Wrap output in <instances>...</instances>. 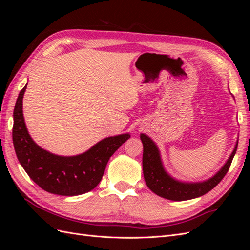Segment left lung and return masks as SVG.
Here are the masks:
<instances>
[{"mask_svg":"<svg viewBox=\"0 0 250 250\" xmlns=\"http://www.w3.org/2000/svg\"><path fill=\"white\" fill-rule=\"evenodd\" d=\"M141 140L144 148L143 173L146 185L156 195L174 201H184L197 198L213 190L223 179L225 174L228 173L238 148L237 142L236 147H234L228 162L213 177L206 181H202V183H183V181L172 178L166 172L162 163L160 151H158L155 143L144 133L141 134Z\"/></svg>","mask_w":250,"mask_h":250,"instance_id":"1","label":"left lung"}]
</instances>
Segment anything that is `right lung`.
I'll return each mask as SVG.
<instances>
[{
	"label": "right lung",
	"instance_id": "right-lung-1",
	"mask_svg": "<svg viewBox=\"0 0 250 250\" xmlns=\"http://www.w3.org/2000/svg\"><path fill=\"white\" fill-rule=\"evenodd\" d=\"M26 87L27 84L21 90L14 106L12 128L13 146L21 167L36 185L49 193L76 196L92 191L101 181L110 156L130 134L104 139L79 155L53 154L37 145L27 130L22 115Z\"/></svg>",
	"mask_w": 250,
	"mask_h": 250
}]
</instances>
